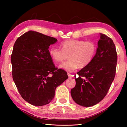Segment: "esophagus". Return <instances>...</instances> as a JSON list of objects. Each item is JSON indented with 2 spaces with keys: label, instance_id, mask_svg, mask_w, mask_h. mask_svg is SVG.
<instances>
[{
  "label": "esophagus",
  "instance_id": "34e87169",
  "mask_svg": "<svg viewBox=\"0 0 127 127\" xmlns=\"http://www.w3.org/2000/svg\"><path fill=\"white\" fill-rule=\"evenodd\" d=\"M67 74H68V77H69V78H72V77H73V76H72V75L71 74H70V73H68Z\"/></svg>",
  "mask_w": 127,
  "mask_h": 127
}]
</instances>
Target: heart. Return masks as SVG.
Segmentation results:
<instances>
[{"mask_svg": "<svg viewBox=\"0 0 127 127\" xmlns=\"http://www.w3.org/2000/svg\"><path fill=\"white\" fill-rule=\"evenodd\" d=\"M61 49L55 46L49 49V54L51 58L56 63H61L59 68L72 72L77 68L87 66L94 59L96 51V46L92 41L83 40H69L61 43Z\"/></svg>", "mask_w": 127, "mask_h": 127, "instance_id": "obj_1", "label": "heart"}]
</instances>
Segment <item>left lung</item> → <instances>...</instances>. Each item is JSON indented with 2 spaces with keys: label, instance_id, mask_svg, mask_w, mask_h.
<instances>
[{
  "label": "left lung",
  "instance_id": "1",
  "mask_svg": "<svg viewBox=\"0 0 127 127\" xmlns=\"http://www.w3.org/2000/svg\"><path fill=\"white\" fill-rule=\"evenodd\" d=\"M100 40L94 59L77 73L76 85L70 91L74 101L90 107L100 102L106 95L115 76L117 54L111 38L100 33Z\"/></svg>",
  "mask_w": 127,
  "mask_h": 127
}]
</instances>
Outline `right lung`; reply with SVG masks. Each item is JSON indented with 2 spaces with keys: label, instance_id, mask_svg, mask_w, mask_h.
Instances as JSON below:
<instances>
[{
  "label": "right lung",
  "instance_id": "obj_1",
  "mask_svg": "<svg viewBox=\"0 0 127 127\" xmlns=\"http://www.w3.org/2000/svg\"><path fill=\"white\" fill-rule=\"evenodd\" d=\"M57 39L34 31L17 38L11 55L12 76L22 97L36 106L48 104L55 90L68 78L67 73L55 68L49 54Z\"/></svg>",
  "mask_w": 127,
  "mask_h": 127
}]
</instances>
